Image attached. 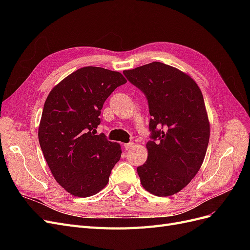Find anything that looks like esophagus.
I'll return each instance as SVG.
<instances>
[{
	"mask_svg": "<svg viewBox=\"0 0 250 250\" xmlns=\"http://www.w3.org/2000/svg\"><path fill=\"white\" fill-rule=\"evenodd\" d=\"M133 146H134V143H128V144H124V148H125L126 150H129V149H131Z\"/></svg>",
	"mask_w": 250,
	"mask_h": 250,
	"instance_id": "obj_1",
	"label": "esophagus"
}]
</instances>
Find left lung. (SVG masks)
Returning <instances> with one entry per match:
<instances>
[{
	"label": "left lung",
	"instance_id": "left-lung-1",
	"mask_svg": "<svg viewBox=\"0 0 250 250\" xmlns=\"http://www.w3.org/2000/svg\"><path fill=\"white\" fill-rule=\"evenodd\" d=\"M123 73L146 95L152 117L153 141L138 167L141 184L160 197L176 194L198 173L207 153L210 125L201 90L190 75L163 62Z\"/></svg>",
	"mask_w": 250,
	"mask_h": 250
}]
</instances>
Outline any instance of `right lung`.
Wrapping results in <instances>:
<instances>
[{
    "label": "right lung",
    "mask_w": 250,
    "mask_h": 250,
    "mask_svg": "<svg viewBox=\"0 0 250 250\" xmlns=\"http://www.w3.org/2000/svg\"><path fill=\"white\" fill-rule=\"evenodd\" d=\"M127 80L98 66L73 72L52 88L44 102L39 141L53 177L76 197H89L106 187L122 149L96 134L105 100Z\"/></svg>",
    "instance_id": "1"
}]
</instances>
